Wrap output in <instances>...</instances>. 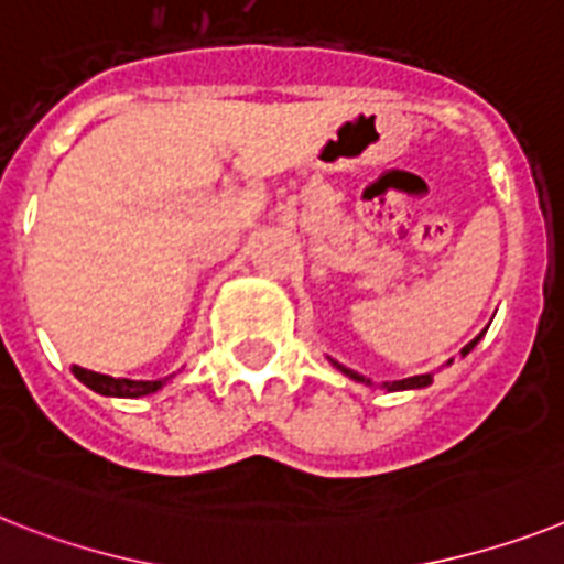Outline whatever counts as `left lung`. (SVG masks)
I'll list each match as a JSON object with an SVG mask.
<instances>
[{
    "label": "left lung",
    "mask_w": 564,
    "mask_h": 564,
    "mask_svg": "<svg viewBox=\"0 0 564 564\" xmlns=\"http://www.w3.org/2000/svg\"><path fill=\"white\" fill-rule=\"evenodd\" d=\"M481 338V335H479ZM479 338H473L470 344H467L465 349H462V355H467L470 352L473 347H476V344H479ZM335 367H338L340 372H347L349 378H355V381H361V384H370V378H364V376H358V372L355 370H347V367H344V364H338L335 361ZM427 384H433V372H427V376H413V378H404V381H390V384H384L387 390H419V387H427Z\"/></svg>",
    "instance_id": "1"
}]
</instances>
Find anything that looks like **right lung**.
I'll list each match as a JSON object with an SVG mask.
<instances>
[{
    "instance_id": "1",
    "label": "right lung",
    "mask_w": 564,
    "mask_h": 564,
    "mask_svg": "<svg viewBox=\"0 0 564 564\" xmlns=\"http://www.w3.org/2000/svg\"><path fill=\"white\" fill-rule=\"evenodd\" d=\"M74 376L83 381L85 387H91L99 395H117V399H140V395H149V392L160 390L163 381H131V378H111L102 376V372L83 370V367H74Z\"/></svg>"
}]
</instances>
